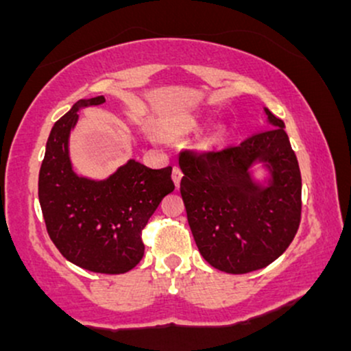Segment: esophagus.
Listing matches in <instances>:
<instances>
[{"label": "esophagus", "mask_w": 351, "mask_h": 351, "mask_svg": "<svg viewBox=\"0 0 351 351\" xmlns=\"http://www.w3.org/2000/svg\"><path fill=\"white\" fill-rule=\"evenodd\" d=\"M171 178H173V181H175V186L178 188V186H180V181H181V178H183V173H181L180 167H175V168H173Z\"/></svg>", "instance_id": "obj_1"}]
</instances>
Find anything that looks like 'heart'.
Here are the masks:
<instances>
[{
  "label": "heart",
  "mask_w": 351,
  "mask_h": 351,
  "mask_svg": "<svg viewBox=\"0 0 351 351\" xmlns=\"http://www.w3.org/2000/svg\"><path fill=\"white\" fill-rule=\"evenodd\" d=\"M196 123H198L196 122V119H191V117H189V119H184V120H180V122H176L175 128L176 130H189V128H195ZM221 138H223V128H216V130L211 134V136H209V140H211L213 143L219 142Z\"/></svg>",
  "instance_id": "b5f03b06"
}]
</instances>
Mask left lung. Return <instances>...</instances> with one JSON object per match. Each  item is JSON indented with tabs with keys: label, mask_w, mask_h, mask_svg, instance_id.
<instances>
[{
	"label": "left lung",
	"mask_w": 351,
	"mask_h": 351,
	"mask_svg": "<svg viewBox=\"0 0 351 351\" xmlns=\"http://www.w3.org/2000/svg\"><path fill=\"white\" fill-rule=\"evenodd\" d=\"M271 128L221 152L180 155V191L195 243L228 274L269 265L300 224L302 176L285 125L264 107ZM266 171L255 178V165Z\"/></svg>",
	"instance_id": "1"
}]
</instances>
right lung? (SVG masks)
I'll return each mask as SVG.
<instances>
[{
  "instance_id": "obj_1",
  "label": "right lung",
  "mask_w": 351,
  "mask_h": 351,
  "mask_svg": "<svg viewBox=\"0 0 351 351\" xmlns=\"http://www.w3.org/2000/svg\"><path fill=\"white\" fill-rule=\"evenodd\" d=\"M106 102L80 99L52 127L39 170V203L47 232L72 264L99 274H123L142 261V229L175 189L171 167L152 170L128 160L106 180L74 171L69 136L79 110Z\"/></svg>"
}]
</instances>
